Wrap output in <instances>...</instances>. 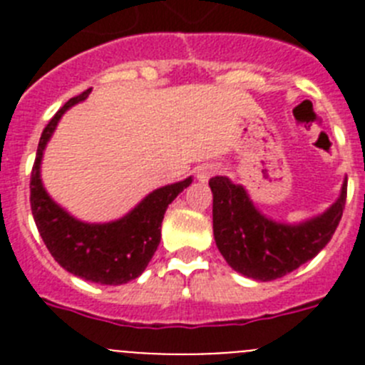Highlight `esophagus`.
Wrapping results in <instances>:
<instances>
[{"mask_svg":"<svg viewBox=\"0 0 365 365\" xmlns=\"http://www.w3.org/2000/svg\"><path fill=\"white\" fill-rule=\"evenodd\" d=\"M217 170L219 168L215 166V164H201V166L195 170V173H197L199 180H208L214 173H217Z\"/></svg>","mask_w":365,"mask_h":365,"instance_id":"1","label":"esophagus"}]
</instances>
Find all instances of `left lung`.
Returning <instances> with one entry per match:
<instances>
[{"instance_id": "obj_1", "label": "left lung", "mask_w": 365, "mask_h": 365, "mask_svg": "<svg viewBox=\"0 0 365 365\" xmlns=\"http://www.w3.org/2000/svg\"><path fill=\"white\" fill-rule=\"evenodd\" d=\"M210 188L219 252L235 272L257 282L282 278L320 252L336 230L347 197L344 180L340 197L327 212L299 225H285L265 217L247 190L227 177H212Z\"/></svg>"}]
</instances>
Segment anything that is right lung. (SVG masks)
<instances>
[{"label": "right lung", "instance_id": "right-lung-1", "mask_svg": "<svg viewBox=\"0 0 365 365\" xmlns=\"http://www.w3.org/2000/svg\"><path fill=\"white\" fill-rule=\"evenodd\" d=\"M89 93L91 89L67 100L45 125L31 173V210L45 247L67 272L100 285H122L144 272L160 243L164 212L192 185V177L157 188L130 214L111 222H83L60 208L41 185V157L63 113L86 100Z\"/></svg>", "mask_w": 365, "mask_h": 365}]
</instances>
